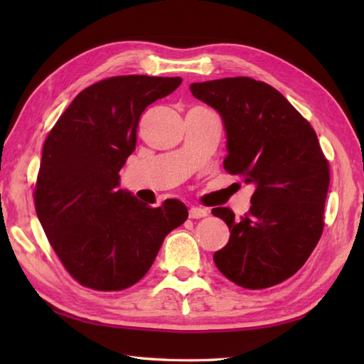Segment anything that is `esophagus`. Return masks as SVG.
Returning <instances> with one entry per match:
<instances>
[{"instance_id": "esophagus-1", "label": "esophagus", "mask_w": 364, "mask_h": 364, "mask_svg": "<svg viewBox=\"0 0 364 364\" xmlns=\"http://www.w3.org/2000/svg\"><path fill=\"white\" fill-rule=\"evenodd\" d=\"M206 215H208V211L203 210V208L192 206L189 210V218L191 219H202V218H206Z\"/></svg>"}]
</instances>
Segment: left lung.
Wrapping results in <instances>:
<instances>
[{
    "label": "left lung",
    "mask_w": 364,
    "mask_h": 364,
    "mask_svg": "<svg viewBox=\"0 0 364 364\" xmlns=\"http://www.w3.org/2000/svg\"><path fill=\"white\" fill-rule=\"evenodd\" d=\"M191 92L219 112L227 136L223 167L253 184L249 214H213L230 228L214 262L230 282L264 289L305 264L323 228L330 173L311 128L280 92L245 76L192 82Z\"/></svg>",
    "instance_id": "obj_1"
}]
</instances>
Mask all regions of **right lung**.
Here are the masks:
<instances>
[{"label": "right lung", "mask_w": 364, "mask_h": 364, "mask_svg": "<svg viewBox=\"0 0 364 364\" xmlns=\"http://www.w3.org/2000/svg\"><path fill=\"white\" fill-rule=\"evenodd\" d=\"M181 81L128 75L92 84L45 139L34 191L37 218L60 262L82 286H133L149 272L166 236L188 219L180 200L150 208L119 189L145 107Z\"/></svg>", "instance_id": "obj_1"}]
</instances>
